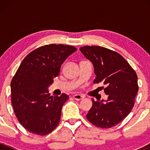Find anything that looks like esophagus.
Segmentation results:
<instances>
[{"label":"esophagus","instance_id":"esophagus-1","mask_svg":"<svg viewBox=\"0 0 150 150\" xmlns=\"http://www.w3.org/2000/svg\"><path fill=\"white\" fill-rule=\"evenodd\" d=\"M73 98H74V99H75V100H77V101L83 100V99H84L83 96H81V95H79V94H75V95H74Z\"/></svg>","mask_w":150,"mask_h":150}]
</instances>
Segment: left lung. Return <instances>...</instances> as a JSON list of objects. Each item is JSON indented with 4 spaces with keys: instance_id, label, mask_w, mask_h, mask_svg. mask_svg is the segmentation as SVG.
Returning a JSON list of instances; mask_svg holds the SVG:
<instances>
[{
    "instance_id": "left-lung-1",
    "label": "left lung",
    "mask_w": 150,
    "mask_h": 150,
    "mask_svg": "<svg viewBox=\"0 0 150 150\" xmlns=\"http://www.w3.org/2000/svg\"><path fill=\"white\" fill-rule=\"evenodd\" d=\"M93 64L96 77L94 83H103L107 101H94L86 115L93 125L110 128L120 123L131 112L139 91L135 70L117 52L98 46L80 48Z\"/></svg>"
}]
</instances>
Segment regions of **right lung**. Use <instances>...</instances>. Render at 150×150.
<instances>
[{"label": "right lung", "instance_id": "obj_1", "mask_svg": "<svg viewBox=\"0 0 150 150\" xmlns=\"http://www.w3.org/2000/svg\"><path fill=\"white\" fill-rule=\"evenodd\" d=\"M76 51L68 45H45L31 51L19 65L11 83V103L19 123L29 132L44 136L58 125L69 96H50L48 87L59 75L62 64Z\"/></svg>", "mask_w": 150, "mask_h": 150}]
</instances>
